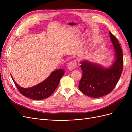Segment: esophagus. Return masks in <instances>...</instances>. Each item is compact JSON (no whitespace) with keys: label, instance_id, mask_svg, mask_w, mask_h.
<instances>
[{"label":"esophagus","instance_id":"1","mask_svg":"<svg viewBox=\"0 0 132 132\" xmlns=\"http://www.w3.org/2000/svg\"><path fill=\"white\" fill-rule=\"evenodd\" d=\"M77 60H73V61L69 62L68 64V68L69 70L75 69L77 66Z\"/></svg>","mask_w":132,"mask_h":132}]
</instances>
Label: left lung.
<instances>
[{"instance_id":"obj_1","label":"left lung","mask_w":132,"mask_h":132,"mask_svg":"<svg viewBox=\"0 0 132 132\" xmlns=\"http://www.w3.org/2000/svg\"><path fill=\"white\" fill-rule=\"evenodd\" d=\"M110 36L116 52V61L109 68H104L87 61L81 62L82 77L79 89L88 96L102 97L110 94L117 84L123 70V56L118 39L110 32Z\"/></svg>"}]
</instances>
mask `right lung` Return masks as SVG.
Segmentation results:
<instances>
[{
	"label": "right lung",
	"mask_w": 132,
	"mask_h": 132,
	"mask_svg": "<svg viewBox=\"0 0 132 132\" xmlns=\"http://www.w3.org/2000/svg\"><path fill=\"white\" fill-rule=\"evenodd\" d=\"M64 73V70L62 69L55 70L45 80L35 86L26 89L19 86L11 77L18 90L22 95L31 99L39 100L50 97L54 93Z\"/></svg>",
	"instance_id": "add662e5"
}]
</instances>
